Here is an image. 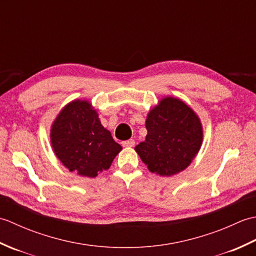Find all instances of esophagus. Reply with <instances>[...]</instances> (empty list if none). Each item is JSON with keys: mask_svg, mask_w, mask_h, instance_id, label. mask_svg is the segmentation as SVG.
I'll return each mask as SVG.
<instances>
[{"mask_svg": "<svg viewBox=\"0 0 256 256\" xmlns=\"http://www.w3.org/2000/svg\"><path fill=\"white\" fill-rule=\"evenodd\" d=\"M122 145L125 146V148H133V146L135 145V140H124V142H122Z\"/></svg>", "mask_w": 256, "mask_h": 256, "instance_id": "esophagus-1", "label": "esophagus"}]
</instances>
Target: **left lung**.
<instances>
[{
	"mask_svg": "<svg viewBox=\"0 0 256 256\" xmlns=\"http://www.w3.org/2000/svg\"><path fill=\"white\" fill-rule=\"evenodd\" d=\"M148 135L135 150L148 170L172 176L189 166L202 143V126L192 108L182 100L167 96L150 111Z\"/></svg>",
	"mask_w": 256,
	"mask_h": 256,
	"instance_id": "left-lung-1",
	"label": "left lung"
}]
</instances>
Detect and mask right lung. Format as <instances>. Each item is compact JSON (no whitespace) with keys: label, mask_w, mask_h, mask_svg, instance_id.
<instances>
[{"label":"right lung","mask_w":256,"mask_h":256,"mask_svg":"<svg viewBox=\"0 0 256 256\" xmlns=\"http://www.w3.org/2000/svg\"><path fill=\"white\" fill-rule=\"evenodd\" d=\"M50 140L56 156L70 172L91 178L108 170L122 150L84 100H74L62 108L52 126Z\"/></svg>","instance_id":"add662e5"}]
</instances>
